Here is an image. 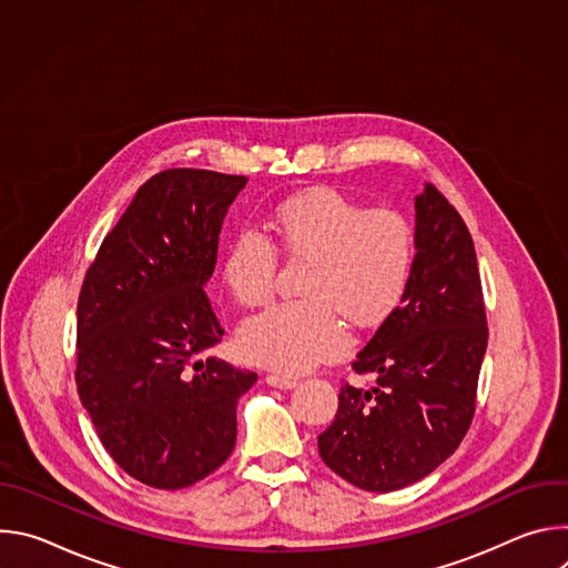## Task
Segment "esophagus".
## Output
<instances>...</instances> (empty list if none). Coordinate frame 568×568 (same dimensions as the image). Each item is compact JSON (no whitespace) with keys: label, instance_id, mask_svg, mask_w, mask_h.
Instances as JSON below:
<instances>
[{"label":"esophagus","instance_id":"1","mask_svg":"<svg viewBox=\"0 0 568 568\" xmlns=\"http://www.w3.org/2000/svg\"><path fill=\"white\" fill-rule=\"evenodd\" d=\"M265 382H267L270 386H276V388H294V386L298 384L296 377H292V375H281V373H270V375L265 377Z\"/></svg>","mask_w":568,"mask_h":568}]
</instances>
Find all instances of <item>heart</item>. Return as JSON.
<instances>
[{"mask_svg":"<svg viewBox=\"0 0 568 568\" xmlns=\"http://www.w3.org/2000/svg\"><path fill=\"white\" fill-rule=\"evenodd\" d=\"M267 226L290 261H307L301 298L274 303L250 316L237 346L250 362L303 373L348 346L342 315L375 328L399 305L418 261V229L393 206L366 209L337 189H312L270 209ZM222 283L245 307L263 305L276 285L278 252L245 229L224 250Z\"/></svg>","mask_w":568,"mask_h":568,"instance_id":"heart-1","label":"heart"}]
</instances>
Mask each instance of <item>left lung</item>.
Returning <instances> with one entry per match:
<instances>
[{"label":"left lung","instance_id":"8db88e82","mask_svg":"<svg viewBox=\"0 0 568 568\" xmlns=\"http://www.w3.org/2000/svg\"><path fill=\"white\" fill-rule=\"evenodd\" d=\"M416 229L414 278L353 359L375 384L344 382L335 420L316 440L323 463L368 493L399 490L454 454L476 412L488 346L469 229L434 184L416 197Z\"/></svg>","mask_w":568,"mask_h":568}]
</instances>
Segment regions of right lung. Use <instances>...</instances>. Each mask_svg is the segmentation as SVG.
Here are the masks:
<instances>
[{
    "instance_id": "1",
    "label": "right lung",
    "mask_w": 568,
    "mask_h": 568,
    "mask_svg": "<svg viewBox=\"0 0 568 568\" xmlns=\"http://www.w3.org/2000/svg\"><path fill=\"white\" fill-rule=\"evenodd\" d=\"M245 175H152L108 231L75 310V386L114 463L156 490L215 471L235 445V404L258 379L193 362L224 331L204 292L224 213Z\"/></svg>"
}]
</instances>
